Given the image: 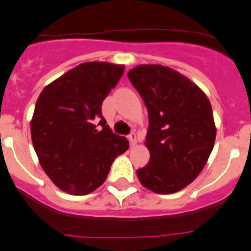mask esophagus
Listing matches in <instances>:
<instances>
[{
    "label": "esophagus",
    "mask_w": 251,
    "mask_h": 251,
    "mask_svg": "<svg viewBox=\"0 0 251 251\" xmlns=\"http://www.w3.org/2000/svg\"><path fill=\"white\" fill-rule=\"evenodd\" d=\"M129 138V143H130L131 146H135L136 143H138V140H136V134L135 133H131L130 135L128 136Z\"/></svg>",
    "instance_id": "esophagus-1"
}]
</instances>
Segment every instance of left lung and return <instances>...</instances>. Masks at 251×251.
Wrapping results in <instances>:
<instances>
[{
    "label": "left lung",
    "instance_id": "left-lung-1",
    "mask_svg": "<svg viewBox=\"0 0 251 251\" xmlns=\"http://www.w3.org/2000/svg\"><path fill=\"white\" fill-rule=\"evenodd\" d=\"M128 78L145 102L150 161L136 171L139 182L156 194L184 189L202 171L216 139L206 94L179 72L162 64H140Z\"/></svg>",
    "mask_w": 251,
    "mask_h": 251
}]
</instances>
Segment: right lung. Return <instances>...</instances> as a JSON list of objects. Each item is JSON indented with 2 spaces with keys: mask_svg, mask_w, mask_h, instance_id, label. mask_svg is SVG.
Returning a JSON list of instances; mask_svg holds the SVG:
<instances>
[{
  "mask_svg": "<svg viewBox=\"0 0 251 251\" xmlns=\"http://www.w3.org/2000/svg\"><path fill=\"white\" fill-rule=\"evenodd\" d=\"M123 73V64L80 63L45 86L36 101L34 149L45 173L68 194L86 195L101 187L115 158L128 150V140L113 134L101 115Z\"/></svg>",
  "mask_w": 251,
  "mask_h": 251,
  "instance_id": "add662e5",
  "label": "right lung"
}]
</instances>
